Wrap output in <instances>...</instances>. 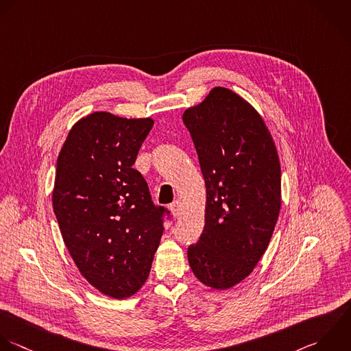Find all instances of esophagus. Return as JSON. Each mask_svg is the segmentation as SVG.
<instances>
[{
  "label": "esophagus",
  "mask_w": 351,
  "mask_h": 351,
  "mask_svg": "<svg viewBox=\"0 0 351 351\" xmlns=\"http://www.w3.org/2000/svg\"><path fill=\"white\" fill-rule=\"evenodd\" d=\"M169 209H171L172 216H173L175 219H179V217L182 216V206H180V202H179V201L172 202L171 206H169Z\"/></svg>",
  "instance_id": "obj_1"
}]
</instances>
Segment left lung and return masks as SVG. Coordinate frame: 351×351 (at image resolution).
Returning a JSON list of instances; mask_svg holds the SVG:
<instances>
[{
  "mask_svg": "<svg viewBox=\"0 0 351 351\" xmlns=\"http://www.w3.org/2000/svg\"><path fill=\"white\" fill-rule=\"evenodd\" d=\"M182 119L206 187L205 227L189 264L202 285L228 290L253 272L279 219L278 149L256 108L226 87H213Z\"/></svg>",
  "mask_w": 351,
  "mask_h": 351,
  "instance_id": "1",
  "label": "left lung"
}]
</instances>
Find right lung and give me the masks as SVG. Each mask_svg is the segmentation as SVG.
<instances>
[{"label": "right lung", "instance_id": "obj_1", "mask_svg": "<svg viewBox=\"0 0 351 351\" xmlns=\"http://www.w3.org/2000/svg\"><path fill=\"white\" fill-rule=\"evenodd\" d=\"M153 124L93 112L72 125L57 158L51 199L64 243L82 276L114 300L145 285L164 231V208L132 168Z\"/></svg>", "mask_w": 351, "mask_h": 351}]
</instances>
